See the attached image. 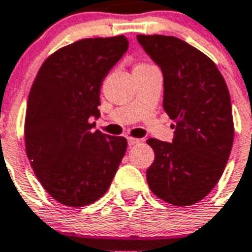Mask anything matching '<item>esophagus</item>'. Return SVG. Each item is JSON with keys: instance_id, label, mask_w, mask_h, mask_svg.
<instances>
[{"instance_id": "1", "label": "esophagus", "mask_w": 252, "mask_h": 252, "mask_svg": "<svg viewBox=\"0 0 252 252\" xmlns=\"http://www.w3.org/2000/svg\"><path fill=\"white\" fill-rule=\"evenodd\" d=\"M139 143H141L140 139H135V137H128V144L129 145H135V144H139Z\"/></svg>"}]
</instances>
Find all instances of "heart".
<instances>
[{
    "mask_svg": "<svg viewBox=\"0 0 252 252\" xmlns=\"http://www.w3.org/2000/svg\"><path fill=\"white\" fill-rule=\"evenodd\" d=\"M141 65H150V64H145V63H141V64H137L136 66H141Z\"/></svg>",
    "mask_w": 252,
    "mask_h": 252,
    "instance_id": "1",
    "label": "heart"
}]
</instances>
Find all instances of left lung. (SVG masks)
I'll return each mask as SVG.
<instances>
[{"label":"left lung","instance_id":"8db88e82","mask_svg":"<svg viewBox=\"0 0 252 252\" xmlns=\"http://www.w3.org/2000/svg\"><path fill=\"white\" fill-rule=\"evenodd\" d=\"M137 41L164 76L163 108L176 124L172 143L148 139L155 160L147 182L172 206H192L223 175L234 141L230 92L208 56L172 36L139 34Z\"/></svg>","mask_w":252,"mask_h":252}]
</instances>
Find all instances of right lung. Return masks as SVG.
I'll list each match as a JSON object with an SVG mask.
<instances>
[{"label":"right lung","mask_w":252,"mask_h":252,"mask_svg":"<svg viewBox=\"0 0 252 252\" xmlns=\"http://www.w3.org/2000/svg\"><path fill=\"white\" fill-rule=\"evenodd\" d=\"M128 49L126 37L83 38L42 63L25 115V150L38 182L68 207L92 204L107 192L126 151V139L102 135L100 87Z\"/></svg>","instance_id":"obj_1"}]
</instances>
